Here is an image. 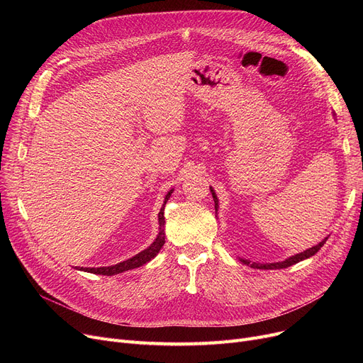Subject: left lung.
I'll return each instance as SVG.
<instances>
[{"label": "left lung", "mask_w": 363, "mask_h": 363, "mask_svg": "<svg viewBox=\"0 0 363 363\" xmlns=\"http://www.w3.org/2000/svg\"><path fill=\"white\" fill-rule=\"evenodd\" d=\"M211 193H212L213 200H215V211H216V215H218L219 199H218V196H216V193H215V189H213L212 186H211ZM328 237H330V235H328ZM328 237L323 238V240H322L320 242H318L316 245L311 247V249L304 250V252H301V253H297V255H294V256H291V257H287V259L282 260V262L256 263V262H252V260H249V259H242V257H238V259H240V262H242L244 264L250 266V268H255V269H284V268H289V266H291V264H296V263H298V262H301V260H304V259H309V257H312L313 255H316V253L320 250V247H322L323 244H325V241L328 240Z\"/></svg>", "instance_id": "obj_1"}]
</instances>
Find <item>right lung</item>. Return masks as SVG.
I'll return each mask as SVG.
<instances>
[{
    "instance_id": "add662e5",
    "label": "right lung",
    "mask_w": 363,
    "mask_h": 363,
    "mask_svg": "<svg viewBox=\"0 0 363 363\" xmlns=\"http://www.w3.org/2000/svg\"><path fill=\"white\" fill-rule=\"evenodd\" d=\"M172 193H174V188H172L170 191H167V194L164 196L163 206H162L160 212H159V234H157L156 240L152 241L145 250L140 252L138 255H135L128 260H123L121 263L111 264V266H101V268H76V269L84 271V272H89V274L111 277V275H118V274H122V272H126V271H130V269L140 268V266L148 263L151 259H155L157 256V253L160 252L163 244H164V215H163V212H164V204L170 199Z\"/></svg>"
}]
</instances>
